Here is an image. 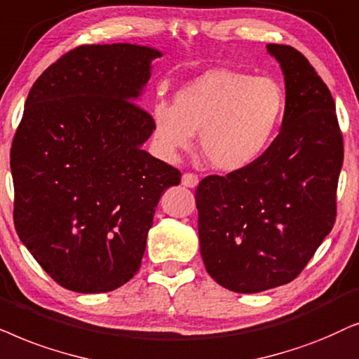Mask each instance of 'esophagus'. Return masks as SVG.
I'll return each instance as SVG.
<instances>
[{
	"instance_id": "esophagus-1",
	"label": "esophagus",
	"mask_w": 359,
	"mask_h": 359,
	"mask_svg": "<svg viewBox=\"0 0 359 359\" xmlns=\"http://www.w3.org/2000/svg\"><path fill=\"white\" fill-rule=\"evenodd\" d=\"M182 185H185V187H197L198 185V175L194 174V172H185V174L182 175Z\"/></svg>"
}]
</instances>
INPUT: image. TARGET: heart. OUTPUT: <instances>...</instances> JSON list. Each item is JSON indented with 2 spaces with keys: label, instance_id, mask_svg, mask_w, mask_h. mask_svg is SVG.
Masks as SVG:
<instances>
[{
  "label": "heart",
  "instance_id": "heart-1",
  "mask_svg": "<svg viewBox=\"0 0 359 359\" xmlns=\"http://www.w3.org/2000/svg\"><path fill=\"white\" fill-rule=\"evenodd\" d=\"M287 97L271 76L210 70L152 108V137L162 156L190 149L195 131L207 161L219 170H240L266 154L279 135Z\"/></svg>",
  "mask_w": 359,
  "mask_h": 359
}]
</instances>
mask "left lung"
I'll return each mask as SVG.
<instances>
[{
	"label": "left lung",
	"instance_id": "obj_1",
	"mask_svg": "<svg viewBox=\"0 0 359 359\" xmlns=\"http://www.w3.org/2000/svg\"><path fill=\"white\" fill-rule=\"evenodd\" d=\"M284 72L287 111L255 164L207 175L195 190L205 269L222 287L256 294L289 284L337 219L343 136L317 70L290 46L267 44Z\"/></svg>",
	"mask_w": 359,
	"mask_h": 359
}]
</instances>
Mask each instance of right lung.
Here are the masks:
<instances>
[{"instance_id":"add662e5","label":"right lung","mask_w":359,"mask_h":359,"mask_svg":"<svg viewBox=\"0 0 359 359\" xmlns=\"http://www.w3.org/2000/svg\"><path fill=\"white\" fill-rule=\"evenodd\" d=\"M161 52L79 46L29 90L11 144L14 228L47 274L82 294L140 271L162 192L179 169L141 146L152 116L136 103Z\"/></svg>"}]
</instances>
